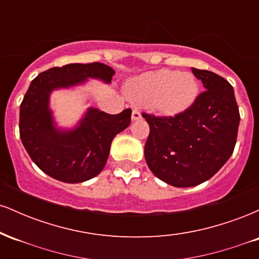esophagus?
Wrapping results in <instances>:
<instances>
[{
    "instance_id": "34e87169",
    "label": "esophagus",
    "mask_w": 259,
    "mask_h": 259,
    "mask_svg": "<svg viewBox=\"0 0 259 259\" xmlns=\"http://www.w3.org/2000/svg\"><path fill=\"white\" fill-rule=\"evenodd\" d=\"M132 119H133V120H139V119H141V113H140V111H138V109H133Z\"/></svg>"
}]
</instances>
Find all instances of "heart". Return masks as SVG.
<instances>
[{"mask_svg": "<svg viewBox=\"0 0 259 259\" xmlns=\"http://www.w3.org/2000/svg\"><path fill=\"white\" fill-rule=\"evenodd\" d=\"M129 92L138 102H156L160 111L174 114L192 105L198 85L191 74L160 69L136 79Z\"/></svg>", "mask_w": 259, "mask_h": 259, "instance_id": "heart-1", "label": "heart"}]
</instances>
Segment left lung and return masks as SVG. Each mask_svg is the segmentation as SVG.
Listing matches in <instances>:
<instances>
[{"label": "left lung", "instance_id": "1", "mask_svg": "<svg viewBox=\"0 0 259 259\" xmlns=\"http://www.w3.org/2000/svg\"><path fill=\"white\" fill-rule=\"evenodd\" d=\"M204 91L174 117L142 113L150 125L145 159L158 179L191 187L210 179L234 152L240 113L234 89L218 74L192 68Z\"/></svg>", "mask_w": 259, "mask_h": 259}]
</instances>
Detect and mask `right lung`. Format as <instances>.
<instances>
[{"instance_id":"right-lung-1","label":"right lung","mask_w":259,"mask_h":259,"mask_svg":"<svg viewBox=\"0 0 259 259\" xmlns=\"http://www.w3.org/2000/svg\"><path fill=\"white\" fill-rule=\"evenodd\" d=\"M114 70L94 62L55 67L31 81L20 105L19 134L26 152L44 173L64 183H82L99 175L109 156L112 140L129 126L132 109L108 114L89 108L72 130L56 129L50 94L59 88L82 84L88 78L111 82Z\"/></svg>"}]
</instances>
